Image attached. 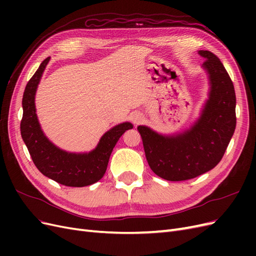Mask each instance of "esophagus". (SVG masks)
<instances>
[{"label": "esophagus", "mask_w": 256, "mask_h": 256, "mask_svg": "<svg viewBox=\"0 0 256 256\" xmlns=\"http://www.w3.org/2000/svg\"><path fill=\"white\" fill-rule=\"evenodd\" d=\"M131 120H132L134 125H138V124H140L142 120V115L140 113H134L131 115Z\"/></svg>", "instance_id": "obj_1"}]
</instances>
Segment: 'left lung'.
I'll return each instance as SVG.
<instances>
[{
  "label": "left lung",
  "mask_w": 256,
  "mask_h": 256,
  "mask_svg": "<svg viewBox=\"0 0 256 256\" xmlns=\"http://www.w3.org/2000/svg\"><path fill=\"white\" fill-rule=\"evenodd\" d=\"M208 74V99L200 118L188 129L171 136L138 126L145 156L152 172L171 182L194 178L221 161L236 128V95L233 82L214 53L200 50Z\"/></svg>",
  "instance_id": "left-lung-1"
}]
</instances>
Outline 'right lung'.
<instances>
[{
    "label": "right lung",
    "mask_w": 256,
    "mask_h": 256,
    "mask_svg": "<svg viewBox=\"0 0 256 256\" xmlns=\"http://www.w3.org/2000/svg\"><path fill=\"white\" fill-rule=\"evenodd\" d=\"M49 60L50 58H47L38 67L23 92L21 136L34 164L44 176L67 187H85L102 180L114 146L125 131L132 129L134 125L126 122L114 126L90 152H69L54 145L42 130L35 108L37 86Z\"/></svg>",
    "instance_id": "1"
}]
</instances>
